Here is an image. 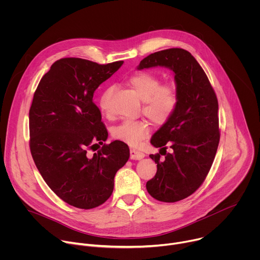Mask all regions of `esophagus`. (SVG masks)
<instances>
[{
	"label": "esophagus",
	"instance_id": "34e87169",
	"mask_svg": "<svg viewBox=\"0 0 260 260\" xmlns=\"http://www.w3.org/2000/svg\"><path fill=\"white\" fill-rule=\"evenodd\" d=\"M144 156H145V154L143 152L138 151L136 149H131V158L132 159L138 160V159H142Z\"/></svg>",
	"mask_w": 260,
	"mask_h": 260
}]
</instances>
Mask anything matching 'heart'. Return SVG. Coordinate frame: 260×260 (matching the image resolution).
I'll list each match as a JSON object with an SVG mask.
<instances>
[{"label": "heart", "mask_w": 260, "mask_h": 260, "mask_svg": "<svg viewBox=\"0 0 260 260\" xmlns=\"http://www.w3.org/2000/svg\"><path fill=\"white\" fill-rule=\"evenodd\" d=\"M129 87L144 101L143 113L155 124L166 123L175 113L179 96L175 85L161 84V79L150 72H139L127 81ZM113 87H108L99 99L100 108L107 112L108 99ZM150 126L145 120H126L112 129L114 139L137 146L149 135Z\"/></svg>", "instance_id": "heart-1"}]
</instances>
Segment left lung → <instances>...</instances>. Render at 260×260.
<instances>
[{
	"instance_id": "1",
	"label": "left lung",
	"mask_w": 260,
	"mask_h": 260,
	"mask_svg": "<svg viewBox=\"0 0 260 260\" xmlns=\"http://www.w3.org/2000/svg\"><path fill=\"white\" fill-rule=\"evenodd\" d=\"M157 66L174 72L179 102L173 116L151 138L160 150L149 155L157 164V172L146 188L157 201L175 203L197 191L212 167L220 140L218 100L205 71L187 50L151 53L138 70ZM160 155H165L164 160Z\"/></svg>"
}]
</instances>
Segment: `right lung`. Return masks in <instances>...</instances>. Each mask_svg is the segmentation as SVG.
<instances>
[{"mask_svg":"<svg viewBox=\"0 0 260 260\" xmlns=\"http://www.w3.org/2000/svg\"><path fill=\"white\" fill-rule=\"evenodd\" d=\"M122 63L60 58L34 93L28 113L32 159L50 189L73 207L88 210L104 204L113 192L117 171L128 160V146L121 141L98 149L108 132L92 100ZM89 150L98 151L90 156Z\"/></svg>","mask_w":260,"mask_h":260,"instance_id":"add662e5","label":"right lung"}]
</instances>
